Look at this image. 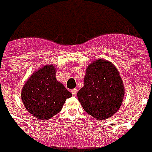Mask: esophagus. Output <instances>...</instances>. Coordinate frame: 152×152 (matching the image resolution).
Segmentation results:
<instances>
[{"label": "esophagus", "instance_id": "obj_1", "mask_svg": "<svg viewBox=\"0 0 152 152\" xmlns=\"http://www.w3.org/2000/svg\"><path fill=\"white\" fill-rule=\"evenodd\" d=\"M77 91H78L77 88H74V89H72V90H71V92H72V94H73L74 96H76V94H77Z\"/></svg>", "mask_w": 152, "mask_h": 152}]
</instances>
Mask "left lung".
<instances>
[{
    "mask_svg": "<svg viewBox=\"0 0 152 152\" xmlns=\"http://www.w3.org/2000/svg\"><path fill=\"white\" fill-rule=\"evenodd\" d=\"M124 95V88L119 72L105 60L96 61L88 65L84 86L77 93L85 111L102 120L118 111Z\"/></svg>",
    "mask_w": 152,
    "mask_h": 152,
    "instance_id": "1",
    "label": "left lung"
}]
</instances>
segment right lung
<instances>
[{
  "label": "right lung",
  "mask_w": 152,
  "mask_h": 152,
  "mask_svg": "<svg viewBox=\"0 0 152 152\" xmlns=\"http://www.w3.org/2000/svg\"><path fill=\"white\" fill-rule=\"evenodd\" d=\"M71 92L56 78L52 65L41 68L30 77L22 90V101L26 110L37 119H50L61 111Z\"/></svg>",
  "instance_id": "1"
}]
</instances>
